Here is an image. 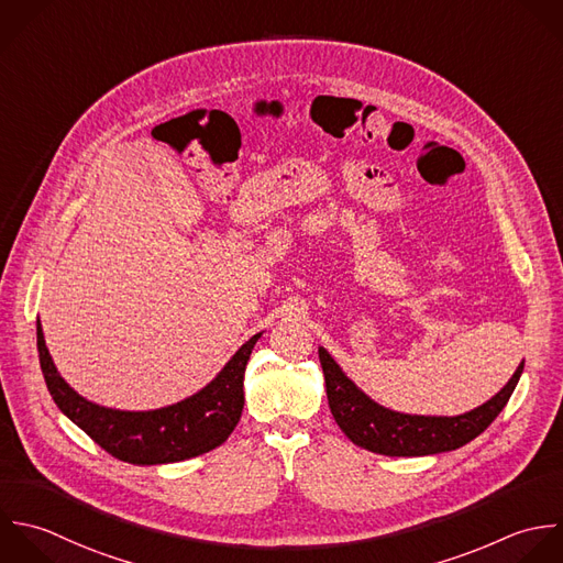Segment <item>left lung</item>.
Masks as SVG:
<instances>
[{
  "label": "left lung",
  "instance_id": "left-lung-1",
  "mask_svg": "<svg viewBox=\"0 0 563 563\" xmlns=\"http://www.w3.org/2000/svg\"><path fill=\"white\" fill-rule=\"evenodd\" d=\"M329 408L340 430L360 448L384 456H430L452 452L483 434L511 399L525 362L507 386L487 404L459 417H421L388 410L364 395L320 346Z\"/></svg>",
  "mask_w": 563,
  "mask_h": 563
}]
</instances>
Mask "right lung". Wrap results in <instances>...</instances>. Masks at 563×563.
Segmentation results:
<instances>
[{
  "label": "right lung",
  "instance_id": "1",
  "mask_svg": "<svg viewBox=\"0 0 563 563\" xmlns=\"http://www.w3.org/2000/svg\"><path fill=\"white\" fill-rule=\"evenodd\" d=\"M261 333L252 335L192 397L146 412L113 410L87 401L58 375L36 320V349L45 386L58 410L113 459L131 465H164L219 448L243 412V375Z\"/></svg>",
  "mask_w": 563,
  "mask_h": 563
}]
</instances>
